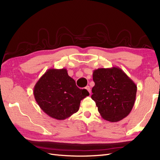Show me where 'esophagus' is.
Here are the masks:
<instances>
[{"instance_id":"34e87169","label":"esophagus","mask_w":160,"mask_h":160,"mask_svg":"<svg viewBox=\"0 0 160 160\" xmlns=\"http://www.w3.org/2000/svg\"><path fill=\"white\" fill-rule=\"evenodd\" d=\"M85 89L88 91V92L89 93H91V89H90V87L89 86H87L86 88H85Z\"/></svg>"}]
</instances>
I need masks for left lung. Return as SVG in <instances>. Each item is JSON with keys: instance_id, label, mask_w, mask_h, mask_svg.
<instances>
[{"instance_id": "1", "label": "left lung", "mask_w": 160, "mask_h": 160, "mask_svg": "<svg viewBox=\"0 0 160 160\" xmlns=\"http://www.w3.org/2000/svg\"><path fill=\"white\" fill-rule=\"evenodd\" d=\"M95 86L91 98L105 120L118 122L132 111L136 98L137 85L118 67L99 68L93 72Z\"/></svg>"}]
</instances>
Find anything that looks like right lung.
Returning <instances> with one entry per match:
<instances>
[{"label":"right lung","instance_id":"right-lung-1","mask_svg":"<svg viewBox=\"0 0 160 160\" xmlns=\"http://www.w3.org/2000/svg\"><path fill=\"white\" fill-rule=\"evenodd\" d=\"M33 94L40 108L57 120L77 112L81 101L89 95L86 89L77 88L65 68L48 69L34 87Z\"/></svg>","mask_w":160,"mask_h":160}]
</instances>
